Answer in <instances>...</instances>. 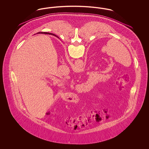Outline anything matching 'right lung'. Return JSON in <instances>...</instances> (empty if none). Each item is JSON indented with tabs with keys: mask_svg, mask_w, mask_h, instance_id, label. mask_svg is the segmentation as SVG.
Instances as JSON below:
<instances>
[{
	"mask_svg": "<svg viewBox=\"0 0 149 149\" xmlns=\"http://www.w3.org/2000/svg\"><path fill=\"white\" fill-rule=\"evenodd\" d=\"M42 33V34H49V35H50V34H51V35H54V36H56V35H54V34H52V33H49V32H38V33Z\"/></svg>",
	"mask_w": 149,
	"mask_h": 149,
	"instance_id": "right-lung-1",
	"label": "right lung"
}]
</instances>
